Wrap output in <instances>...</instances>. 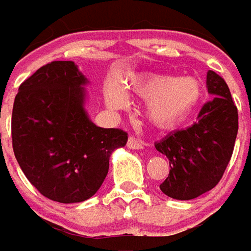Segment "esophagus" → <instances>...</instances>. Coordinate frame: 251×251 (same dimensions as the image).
<instances>
[{
	"label": "esophagus",
	"instance_id": "esophagus-1",
	"mask_svg": "<svg viewBox=\"0 0 251 251\" xmlns=\"http://www.w3.org/2000/svg\"><path fill=\"white\" fill-rule=\"evenodd\" d=\"M127 148H129V149L140 150L144 148V142L140 140H137L135 137H129V140H127Z\"/></svg>",
	"mask_w": 251,
	"mask_h": 251
}]
</instances>
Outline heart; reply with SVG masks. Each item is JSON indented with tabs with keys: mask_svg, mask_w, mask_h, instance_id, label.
I'll return each instance as SVG.
<instances>
[{
	"mask_svg": "<svg viewBox=\"0 0 251 251\" xmlns=\"http://www.w3.org/2000/svg\"><path fill=\"white\" fill-rule=\"evenodd\" d=\"M129 88L137 96L148 100V117L157 126L170 127L185 121L197 109L202 98V86L193 77L149 75L129 81ZM107 105L121 109L127 105V96L116 81L105 89Z\"/></svg>",
	"mask_w": 251,
	"mask_h": 251,
	"instance_id": "1",
	"label": "heart"
}]
</instances>
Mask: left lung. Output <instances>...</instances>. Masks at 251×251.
Segmentation results:
<instances>
[{"label":"left lung","instance_id":"1","mask_svg":"<svg viewBox=\"0 0 251 251\" xmlns=\"http://www.w3.org/2000/svg\"><path fill=\"white\" fill-rule=\"evenodd\" d=\"M206 85L213 98L202 106L198 121L155 142V149L168 157L170 165L159 189L174 200L187 201L211 190L221 181L234 150L238 110L229 86L213 70L207 72Z\"/></svg>","mask_w":251,"mask_h":251}]
</instances>
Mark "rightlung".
<instances>
[{"label":"right lung","mask_w":251,"mask_h":251,"mask_svg":"<svg viewBox=\"0 0 251 251\" xmlns=\"http://www.w3.org/2000/svg\"><path fill=\"white\" fill-rule=\"evenodd\" d=\"M88 83L73 61H53L20 85L12 114L17 162L51 201L82 202L101 187L127 133L98 127L85 111Z\"/></svg>","instance_id":"add662e5"}]
</instances>
